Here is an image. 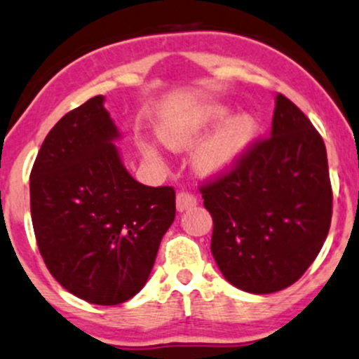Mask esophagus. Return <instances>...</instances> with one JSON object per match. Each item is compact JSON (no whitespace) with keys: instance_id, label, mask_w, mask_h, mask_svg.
I'll return each mask as SVG.
<instances>
[{"instance_id":"34e87169","label":"esophagus","mask_w":359,"mask_h":359,"mask_svg":"<svg viewBox=\"0 0 359 359\" xmlns=\"http://www.w3.org/2000/svg\"><path fill=\"white\" fill-rule=\"evenodd\" d=\"M195 205H196V196L191 195L190 191H180V194L176 195V209L180 212L191 209V207Z\"/></svg>"}]
</instances>
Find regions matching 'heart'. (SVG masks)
<instances>
[{"mask_svg":"<svg viewBox=\"0 0 359 359\" xmlns=\"http://www.w3.org/2000/svg\"><path fill=\"white\" fill-rule=\"evenodd\" d=\"M226 113L227 111L221 106L210 107L195 123H190L188 126H181V128L164 130L161 133V137L172 149L180 150L191 147V145L196 144L205 135L207 130L212 128L215 123L221 121L226 116ZM255 130V121L248 114H236V116L229 118L219 128V132L198 150V154L195 157L196 169L205 172V175L224 171V169L233 165L240 159L241 154L245 152L250 142H252ZM145 154L149 157H152V159L157 157L154 149H145Z\"/></svg>","mask_w":359,"mask_h":359,"instance_id":"obj_1","label":"heart"}]
</instances>
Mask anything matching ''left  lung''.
Masks as SVG:
<instances>
[{
	"label": "left lung",
	"mask_w": 359,
	"mask_h": 359,
	"mask_svg": "<svg viewBox=\"0 0 359 359\" xmlns=\"http://www.w3.org/2000/svg\"><path fill=\"white\" fill-rule=\"evenodd\" d=\"M210 212V250L233 286L269 294L294 284L329 234L332 184L320 133L277 94L272 132L200 184Z\"/></svg>",
	"instance_id": "left-lung-1"
}]
</instances>
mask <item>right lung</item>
Here are the masks:
<instances>
[{"label": "right lung", "mask_w": 359, "mask_h": 359, "mask_svg": "<svg viewBox=\"0 0 359 359\" xmlns=\"http://www.w3.org/2000/svg\"><path fill=\"white\" fill-rule=\"evenodd\" d=\"M102 95L65 114L42 142L30 171V214L48 271L94 304L133 298L149 279L176 215L172 187L130 176Z\"/></svg>", "instance_id": "obj_1"}]
</instances>
